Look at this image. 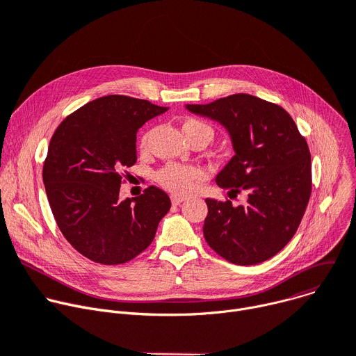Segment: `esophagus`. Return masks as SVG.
Segmentation results:
<instances>
[{"instance_id":"esophagus-1","label":"esophagus","mask_w":356,"mask_h":356,"mask_svg":"<svg viewBox=\"0 0 356 356\" xmlns=\"http://www.w3.org/2000/svg\"><path fill=\"white\" fill-rule=\"evenodd\" d=\"M186 200V197L184 196H180V195H172V203L175 204V206H179L180 203H183Z\"/></svg>"}]
</instances>
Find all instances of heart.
<instances>
[{
	"label": "heart",
	"mask_w": 356,
	"mask_h": 356,
	"mask_svg": "<svg viewBox=\"0 0 356 356\" xmlns=\"http://www.w3.org/2000/svg\"><path fill=\"white\" fill-rule=\"evenodd\" d=\"M181 131L187 140L202 134H206L211 140L214 135L213 129L207 123L195 118L184 119L181 123ZM149 138H150V134H146L142 136L140 147L143 150L147 149L149 146ZM202 177H203V172L200 169L193 168V166H181V165H168L156 173V180L161 186L176 193L187 191L193 184H195V181L200 180Z\"/></svg>",
	"instance_id": "1"
}]
</instances>
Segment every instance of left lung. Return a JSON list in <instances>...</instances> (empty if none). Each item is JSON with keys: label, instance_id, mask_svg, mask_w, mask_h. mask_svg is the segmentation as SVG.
Masks as SVG:
<instances>
[{"label": "left lung", "instance_id": "left-lung-1", "mask_svg": "<svg viewBox=\"0 0 356 356\" xmlns=\"http://www.w3.org/2000/svg\"><path fill=\"white\" fill-rule=\"evenodd\" d=\"M186 109L229 132L234 156L216 183L248 193L247 203L206 199L207 244L237 266L263 263L294 237L311 196V154L305 138L281 106L247 93Z\"/></svg>", "mask_w": 356, "mask_h": 356}]
</instances>
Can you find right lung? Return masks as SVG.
Returning <instances> with one entry per match:
<instances>
[{"instance_id":"obj_1","label":"right lung","mask_w":356,"mask_h":356,"mask_svg":"<svg viewBox=\"0 0 356 356\" xmlns=\"http://www.w3.org/2000/svg\"><path fill=\"white\" fill-rule=\"evenodd\" d=\"M169 108L108 95L71 113L51 139L42 169L47 197L60 233L89 260L131 261L154 238L170 210L163 190L119 200L122 170L136 163V134Z\"/></svg>"}]
</instances>
